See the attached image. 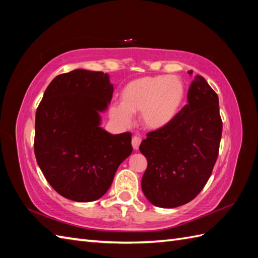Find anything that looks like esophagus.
Segmentation results:
<instances>
[{"label": "esophagus", "instance_id": "obj_1", "mask_svg": "<svg viewBox=\"0 0 258 258\" xmlns=\"http://www.w3.org/2000/svg\"><path fill=\"white\" fill-rule=\"evenodd\" d=\"M141 142H142V139L140 138V136H138V135L133 136V139H132V146H133L134 150H139Z\"/></svg>", "mask_w": 258, "mask_h": 258}]
</instances>
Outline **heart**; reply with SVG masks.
Masks as SVG:
<instances>
[{
    "label": "heart",
    "instance_id": "1",
    "mask_svg": "<svg viewBox=\"0 0 258 258\" xmlns=\"http://www.w3.org/2000/svg\"><path fill=\"white\" fill-rule=\"evenodd\" d=\"M184 98L185 84L178 76H143L123 87L120 103L111 105L109 116L127 126L132 123V115L140 114L144 127L162 130L177 116Z\"/></svg>",
    "mask_w": 258,
    "mask_h": 258
}]
</instances>
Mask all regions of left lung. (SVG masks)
<instances>
[{"label": "left lung", "mask_w": 258, "mask_h": 258, "mask_svg": "<svg viewBox=\"0 0 258 258\" xmlns=\"http://www.w3.org/2000/svg\"><path fill=\"white\" fill-rule=\"evenodd\" d=\"M187 101L171 124L147 133L140 145L147 160L142 189L158 207L174 208L194 200L218 156L223 123L217 94L203 76L196 75Z\"/></svg>", "instance_id": "left-lung-1"}]
</instances>
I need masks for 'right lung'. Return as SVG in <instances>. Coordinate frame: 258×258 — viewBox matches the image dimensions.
<instances>
[{
    "mask_svg": "<svg viewBox=\"0 0 258 258\" xmlns=\"http://www.w3.org/2000/svg\"><path fill=\"white\" fill-rule=\"evenodd\" d=\"M113 91L108 74L74 70L51 82L36 109V161L65 199H100L133 151L130 132L113 135L100 126V113L107 108Z\"/></svg>",
    "mask_w": 258,
    "mask_h": 258,
    "instance_id": "right-lung-1",
    "label": "right lung"
}]
</instances>
